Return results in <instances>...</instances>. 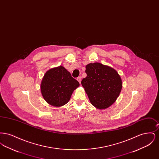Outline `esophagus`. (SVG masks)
<instances>
[{"label":"esophagus","instance_id":"34e87169","mask_svg":"<svg viewBox=\"0 0 159 159\" xmlns=\"http://www.w3.org/2000/svg\"><path fill=\"white\" fill-rule=\"evenodd\" d=\"M77 81L79 82V83H81V80H82V77H80V76H79V77H78L77 78Z\"/></svg>","mask_w":159,"mask_h":159}]
</instances>
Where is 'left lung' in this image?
<instances>
[{
  "mask_svg": "<svg viewBox=\"0 0 159 159\" xmlns=\"http://www.w3.org/2000/svg\"><path fill=\"white\" fill-rule=\"evenodd\" d=\"M87 76L82 80L91 104L103 110L116 101L122 88L121 77L113 68L99 62L86 65Z\"/></svg>",
  "mask_w": 159,
  "mask_h": 159,
  "instance_id": "obj_1",
  "label": "left lung"
}]
</instances>
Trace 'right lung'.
<instances>
[{
	"label": "right lung",
	"mask_w": 159,
	"mask_h": 159,
	"mask_svg": "<svg viewBox=\"0 0 159 159\" xmlns=\"http://www.w3.org/2000/svg\"><path fill=\"white\" fill-rule=\"evenodd\" d=\"M79 83L60 66L48 70L40 83L43 98L49 105L60 107L66 104Z\"/></svg>",
	"instance_id": "add662e5"
}]
</instances>
